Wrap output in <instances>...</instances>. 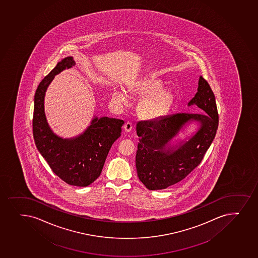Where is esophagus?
<instances>
[{
  "label": "esophagus",
  "instance_id": "34e87169",
  "mask_svg": "<svg viewBox=\"0 0 258 258\" xmlns=\"http://www.w3.org/2000/svg\"><path fill=\"white\" fill-rule=\"evenodd\" d=\"M123 128H124V131L126 132H131L132 131V128H133V125H132L131 122H127L123 125Z\"/></svg>",
  "mask_w": 258,
  "mask_h": 258
}]
</instances>
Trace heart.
Listing matches in <instances>:
<instances>
[{
	"label": "heart",
	"mask_w": 258,
	"mask_h": 258,
	"mask_svg": "<svg viewBox=\"0 0 258 258\" xmlns=\"http://www.w3.org/2000/svg\"><path fill=\"white\" fill-rule=\"evenodd\" d=\"M162 84L158 79L147 78L134 83L130 88L131 93L145 95L140 100L137 110L141 116L146 119H157L168 112L172 102L173 94L169 89L161 88ZM114 100L120 104L127 101L124 92L115 89L112 93Z\"/></svg>",
	"instance_id": "obj_1"
}]
</instances>
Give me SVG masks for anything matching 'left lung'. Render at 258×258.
Returning a JSON list of instances; mask_svg holds the SVG:
<instances>
[{
	"label": "left lung",
	"instance_id": "left-lung-1",
	"mask_svg": "<svg viewBox=\"0 0 258 258\" xmlns=\"http://www.w3.org/2000/svg\"><path fill=\"white\" fill-rule=\"evenodd\" d=\"M204 113H176L136 124L139 136L136 164L139 179L149 190H161L179 182L201 163L218 127L216 98L208 82L199 80L198 92L188 102ZM190 120L200 122L187 142L171 146V140Z\"/></svg>",
	"mask_w": 258,
	"mask_h": 258
}]
</instances>
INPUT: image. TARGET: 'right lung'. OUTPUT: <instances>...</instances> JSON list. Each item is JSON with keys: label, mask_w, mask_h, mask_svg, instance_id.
Here are the masks:
<instances>
[{"label": "right lung", "mask_w": 258, "mask_h": 258, "mask_svg": "<svg viewBox=\"0 0 258 258\" xmlns=\"http://www.w3.org/2000/svg\"><path fill=\"white\" fill-rule=\"evenodd\" d=\"M74 64L72 57L63 58L37 87L34 98L33 136L36 148L56 175L69 185L87 186L100 176L124 122L94 116L86 131L75 138L63 139L53 133L45 116V93L54 76Z\"/></svg>", "instance_id": "right-lung-1"}]
</instances>
